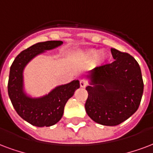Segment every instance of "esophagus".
Here are the masks:
<instances>
[{
  "label": "esophagus",
  "mask_w": 153,
  "mask_h": 153,
  "mask_svg": "<svg viewBox=\"0 0 153 153\" xmlns=\"http://www.w3.org/2000/svg\"><path fill=\"white\" fill-rule=\"evenodd\" d=\"M79 84L81 88H85V87H87V85H88V82H87V80L85 79H81L79 82Z\"/></svg>",
  "instance_id": "esophagus-1"
}]
</instances>
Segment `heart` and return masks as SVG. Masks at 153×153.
<instances>
[{"label":"heart","instance_id":"1","mask_svg":"<svg viewBox=\"0 0 153 153\" xmlns=\"http://www.w3.org/2000/svg\"><path fill=\"white\" fill-rule=\"evenodd\" d=\"M104 55H105V53L103 52H99V51L95 50V49H90V50L85 51V52L79 53L77 55V57L79 61L88 62V61H90L96 56V58H95L96 61L100 63V62H103V60L105 58Z\"/></svg>","mask_w":153,"mask_h":153}]
</instances>
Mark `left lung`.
<instances>
[{
  "mask_svg": "<svg viewBox=\"0 0 153 153\" xmlns=\"http://www.w3.org/2000/svg\"><path fill=\"white\" fill-rule=\"evenodd\" d=\"M115 60L88 71L87 114L104 126L119 125L136 112L143 91L140 65L126 53L111 48Z\"/></svg>",
  "mask_w": 153,
  "mask_h": 153,
  "instance_id": "1",
  "label": "left lung"
}]
</instances>
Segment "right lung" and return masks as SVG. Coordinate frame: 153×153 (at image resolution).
Wrapping results in <instances>:
<instances>
[{
    "mask_svg": "<svg viewBox=\"0 0 153 153\" xmlns=\"http://www.w3.org/2000/svg\"><path fill=\"white\" fill-rule=\"evenodd\" d=\"M62 44L60 40L37 43L21 52L10 66L8 94L13 108L22 119L38 127L51 126L59 122L67 100L79 88V81L74 79L66 84L56 86L43 97H31L25 91L23 71L36 56Z\"/></svg>",
    "mask_w": 153,
    "mask_h": 153,
    "instance_id": "right-lung-1",
    "label": "right lung"
}]
</instances>
